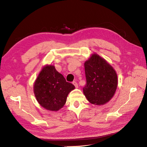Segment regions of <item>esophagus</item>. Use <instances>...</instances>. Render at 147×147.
I'll use <instances>...</instances> for the list:
<instances>
[{
    "label": "esophagus",
    "mask_w": 147,
    "mask_h": 147,
    "mask_svg": "<svg viewBox=\"0 0 147 147\" xmlns=\"http://www.w3.org/2000/svg\"><path fill=\"white\" fill-rule=\"evenodd\" d=\"M73 84H74V86H75V88H78V83H76V81H74L73 83Z\"/></svg>",
    "instance_id": "obj_1"
}]
</instances>
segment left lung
I'll use <instances>...</instances> for the list:
<instances>
[{"mask_svg":"<svg viewBox=\"0 0 147 147\" xmlns=\"http://www.w3.org/2000/svg\"><path fill=\"white\" fill-rule=\"evenodd\" d=\"M86 84L83 93L91 104L103 105L114 96L118 77L114 68L96 53L92 54L84 64Z\"/></svg>","mask_w":147,"mask_h":147,"instance_id":"left-lung-1","label":"left lung"}]
</instances>
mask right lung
Wrapping results in <instances>:
<instances>
[{
    "label": "right lung",
    "instance_id": "add662e5",
    "mask_svg": "<svg viewBox=\"0 0 147 147\" xmlns=\"http://www.w3.org/2000/svg\"><path fill=\"white\" fill-rule=\"evenodd\" d=\"M75 88L51 64L44 66L34 83V93L44 108L57 111L65 105L67 95Z\"/></svg>",
    "mask_w": 147,
    "mask_h": 147
}]
</instances>
